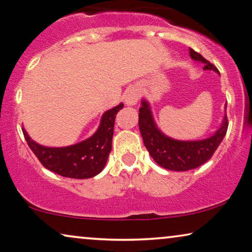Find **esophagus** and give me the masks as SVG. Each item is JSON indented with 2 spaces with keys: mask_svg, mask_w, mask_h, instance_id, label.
Here are the masks:
<instances>
[{
  "mask_svg": "<svg viewBox=\"0 0 252 252\" xmlns=\"http://www.w3.org/2000/svg\"><path fill=\"white\" fill-rule=\"evenodd\" d=\"M140 90L136 87H130V89L126 92L125 95V102L127 105H135L140 100Z\"/></svg>",
  "mask_w": 252,
  "mask_h": 252,
  "instance_id": "esophagus-1",
  "label": "esophagus"
}]
</instances>
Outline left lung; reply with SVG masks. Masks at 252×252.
Wrapping results in <instances>:
<instances>
[{
  "label": "left lung",
  "instance_id": "1",
  "mask_svg": "<svg viewBox=\"0 0 252 252\" xmlns=\"http://www.w3.org/2000/svg\"><path fill=\"white\" fill-rule=\"evenodd\" d=\"M193 61L203 63V70H214L220 75L218 69L206 60L201 54L189 49ZM226 109V104H225ZM138 127L144 145L153 160L162 168L174 171H187L203 165L209 160L227 132V117L224 116L221 124L211 136L202 140L182 141L167 136L158 128L153 118L151 105L148 100L142 99L138 109Z\"/></svg>",
  "mask_w": 252,
  "mask_h": 252
}]
</instances>
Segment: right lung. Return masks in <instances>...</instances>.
Masks as SVG:
<instances>
[{
  "label": "right lung",
  "instance_id": "right-lung-1",
  "mask_svg": "<svg viewBox=\"0 0 252 252\" xmlns=\"http://www.w3.org/2000/svg\"><path fill=\"white\" fill-rule=\"evenodd\" d=\"M123 108L124 104L119 103L109 109L102 115L92 136L68 147H44L32 140L25 128L23 133L29 148L45 168L63 177L85 180L96 176L104 168L111 152L116 115Z\"/></svg>",
  "mask_w": 252,
  "mask_h": 252
}]
</instances>
